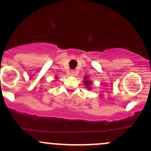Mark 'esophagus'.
<instances>
[{
	"instance_id": "34e87169",
	"label": "esophagus",
	"mask_w": 151,
	"mask_h": 151,
	"mask_svg": "<svg viewBox=\"0 0 151 151\" xmlns=\"http://www.w3.org/2000/svg\"><path fill=\"white\" fill-rule=\"evenodd\" d=\"M70 75L74 77V76L75 75V71H74V70H71V71H70Z\"/></svg>"
}]
</instances>
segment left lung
I'll list each match as a JSON object with an SVG mask.
<instances>
[{"mask_svg":"<svg viewBox=\"0 0 151 151\" xmlns=\"http://www.w3.org/2000/svg\"><path fill=\"white\" fill-rule=\"evenodd\" d=\"M83 83H84V85L86 86V88H88V89H91V85H92L93 83L89 80L88 76H85V77H84V81H83Z\"/></svg>","mask_w":151,"mask_h":151,"instance_id":"obj_1","label":"left lung"}]
</instances>
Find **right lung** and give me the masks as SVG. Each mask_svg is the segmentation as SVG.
Masks as SVG:
<instances>
[{
  "mask_svg": "<svg viewBox=\"0 0 151 151\" xmlns=\"http://www.w3.org/2000/svg\"><path fill=\"white\" fill-rule=\"evenodd\" d=\"M55 79H58V77H55Z\"/></svg>",
  "mask_w": 151,
  "mask_h": 151,
  "instance_id": "add662e5",
  "label": "right lung"
}]
</instances>
